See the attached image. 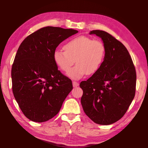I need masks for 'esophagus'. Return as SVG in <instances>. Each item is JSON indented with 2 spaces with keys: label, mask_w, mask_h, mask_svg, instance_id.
I'll return each mask as SVG.
<instances>
[{
  "label": "esophagus",
  "mask_w": 148,
  "mask_h": 148,
  "mask_svg": "<svg viewBox=\"0 0 148 148\" xmlns=\"http://www.w3.org/2000/svg\"><path fill=\"white\" fill-rule=\"evenodd\" d=\"M72 86H73L74 87H76L79 86V84L76 82H72Z\"/></svg>",
  "instance_id": "esophagus-1"
}]
</instances>
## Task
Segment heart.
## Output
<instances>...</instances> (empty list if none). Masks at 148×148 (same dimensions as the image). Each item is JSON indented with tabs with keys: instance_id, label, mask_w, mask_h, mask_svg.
<instances>
[{
	"instance_id": "1",
	"label": "heart",
	"mask_w": 148,
	"mask_h": 148,
	"mask_svg": "<svg viewBox=\"0 0 148 148\" xmlns=\"http://www.w3.org/2000/svg\"><path fill=\"white\" fill-rule=\"evenodd\" d=\"M64 51L53 52L55 63L63 72H67L76 62L77 65L67 73L69 77L79 79L86 74L92 75L99 71L106 56L103 42L89 37H76L64 45Z\"/></svg>"
}]
</instances>
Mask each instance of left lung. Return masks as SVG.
<instances>
[{
    "label": "left lung",
    "instance_id": "8db88e82",
    "mask_svg": "<svg viewBox=\"0 0 148 148\" xmlns=\"http://www.w3.org/2000/svg\"><path fill=\"white\" fill-rule=\"evenodd\" d=\"M103 41L106 56L101 68L79 86L81 104L86 114L99 125H110L124 116L136 91V74L128 50L108 32L94 30Z\"/></svg>",
    "mask_w": 148,
    "mask_h": 148
}]
</instances>
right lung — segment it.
I'll return each mask as SVG.
<instances>
[{"label": "right lung", "mask_w": 148, "mask_h": 148, "mask_svg": "<svg viewBox=\"0 0 148 148\" xmlns=\"http://www.w3.org/2000/svg\"><path fill=\"white\" fill-rule=\"evenodd\" d=\"M78 31L46 27L29 35L20 45L12 67V91L27 118L42 123L59 113L73 89L53 58L59 44Z\"/></svg>", "instance_id": "1"}]
</instances>
